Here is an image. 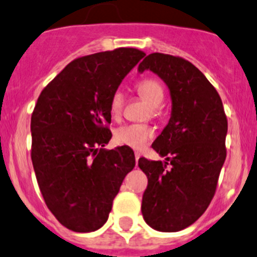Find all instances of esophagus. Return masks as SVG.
<instances>
[{"label": "esophagus", "mask_w": 257, "mask_h": 257, "mask_svg": "<svg viewBox=\"0 0 257 257\" xmlns=\"http://www.w3.org/2000/svg\"><path fill=\"white\" fill-rule=\"evenodd\" d=\"M140 157H141V156H140V153H135V158H136V166H137V163H139V160H140Z\"/></svg>", "instance_id": "34e87169"}]
</instances>
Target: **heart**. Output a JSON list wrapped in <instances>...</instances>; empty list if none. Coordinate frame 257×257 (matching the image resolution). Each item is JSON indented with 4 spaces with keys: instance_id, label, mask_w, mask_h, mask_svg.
Segmentation results:
<instances>
[{
    "instance_id": "obj_1",
    "label": "heart",
    "mask_w": 257,
    "mask_h": 257,
    "mask_svg": "<svg viewBox=\"0 0 257 257\" xmlns=\"http://www.w3.org/2000/svg\"><path fill=\"white\" fill-rule=\"evenodd\" d=\"M136 92L142 100L150 105L153 117L160 115V107L165 100V86L157 78H144L136 84ZM125 106V95L122 90L116 89L110 97L109 110L112 118L122 115ZM153 130L145 123H126L115 131V141L118 145L141 150L152 139Z\"/></svg>"
}]
</instances>
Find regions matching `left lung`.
I'll return each mask as SVG.
<instances>
[{
  "label": "left lung",
  "mask_w": 257,
  "mask_h": 257,
  "mask_svg": "<svg viewBox=\"0 0 257 257\" xmlns=\"http://www.w3.org/2000/svg\"><path fill=\"white\" fill-rule=\"evenodd\" d=\"M167 84L172 97L168 125L152 148L167 162L142 157L139 167L148 178L142 215L158 231L192 225L210 204L226 157L227 118L218 91L187 59L152 53L139 65Z\"/></svg>",
  "instance_id": "1"
}]
</instances>
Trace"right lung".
Returning a JSON list of instances; mask_svg holds the SVG:
<instances>
[{
	"label": "right lung",
	"instance_id": "right-lung-1",
	"mask_svg": "<svg viewBox=\"0 0 257 257\" xmlns=\"http://www.w3.org/2000/svg\"><path fill=\"white\" fill-rule=\"evenodd\" d=\"M145 55L116 48L76 58L37 100L31 118L37 182L53 215L73 231H95L106 223L123 178L135 167L128 146L102 147L112 136L111 95Z\"/></svg>",
	"mask_w": 257,
	"mask_h": 257
}]
</instances>
